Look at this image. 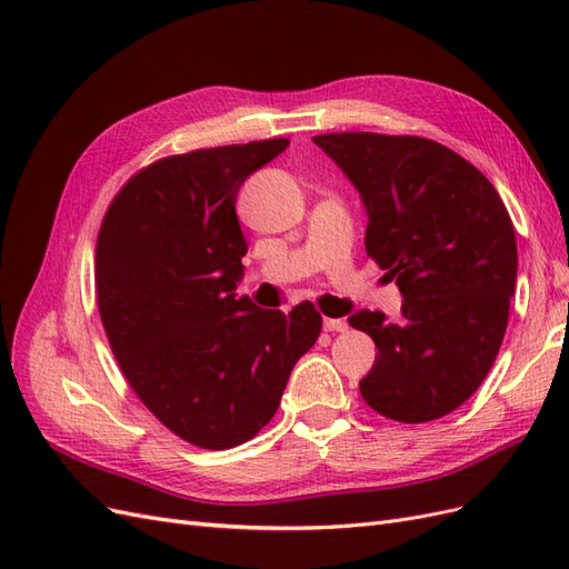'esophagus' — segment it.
<instances>
[{"mask_svg":"<svg viewBox=\"0 0 569 569\" xmlns=\"http://www.w3.org/2000/svg\"><path fill=\"white\" fill-rule=\"evenodd\" d=\"M322 327H325V332H343L349 325L343 322L341 318H325V320H322Z\"/></svg>","mask_w":569,"mask_h":569,"instance_id":"1","label":"esophagus"}]
</instances>
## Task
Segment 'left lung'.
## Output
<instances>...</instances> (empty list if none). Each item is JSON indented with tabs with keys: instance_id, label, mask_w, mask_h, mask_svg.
Returning <instances> with one entry per match:
<instances>
[{
	"instance_id": "obj_1",
	"label": "left lung",
	"mask_w": 569,
	"mask_h": 569,
	"mask_svg": "<svg viewBox=\"0 0 569 569\" xmlns=\"http://www.w3.org/2000/svg\"><path fill=\"white\" fill-rule=\"evenodd\" d=\"M313 142L358 189L366 251L399 287L401 318L356 311L375 339L360 393L380 416L427 422L485 382L506 335L518 242L493 184L456 151L425 137L332 132Z\"/></svg>"
}]
</instances>
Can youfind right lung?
Instances as JSON below:
<instances>
[{"label": "right lung", "mask_w": 569, "mask_h": 569, "mask_svg": "<svg viewBox=\"0 0 569 569\" xmlns=\"http://www.w3.org/2000/svg\"><path fill=\"white\" fill-rule=\"evenodd\" d=\"M289 140L213 147L137 173L101 222L97 303L120 370L170 432L232 449L270 422L322 318L237 297L247 239L239 187Z\"/></svg>", "instance_id": "right-lung-1"}]
</instances>
